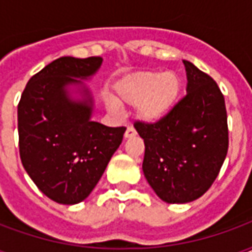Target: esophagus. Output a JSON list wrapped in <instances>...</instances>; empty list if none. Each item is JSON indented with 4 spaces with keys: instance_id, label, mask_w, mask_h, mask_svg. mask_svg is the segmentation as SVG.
I'll use <instances>...</instances> for the list:
<instances>
[{
    "instance_id": "34e87169",
    "label": "esophagus",
    "mask_w": 252,
    "mask_h": 252,
    "mask_svg": "<svg viewBox=\"0 0 252 252\" xmlns=\"http://www.w3.org/2000/svg\"><path fill=\"white\" fill-rule=\"evenodd\" d=\"M133 136H136V131H135V128H133V126H128L126 133H124V137H126V139H131V137Z\"/></svg>"
}]
</instances>
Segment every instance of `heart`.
Instances as JSON below:
<instances>
[{
  "instance_id": "b5f03b06",
  "label": "heart",
  "mask_w": 252,
  "mask_h": 252,
  "mask_svg": "<svg viewBox=\"0 0 252 252\" xmlns=\"http://www.w3.org/2000/svg\"><path fill=\"white\" fill-rule=\"evenodd\" d=\"M116 93L121 104L137 106L140 120L154 124L169 116L178 104L182 79L174 71H139L119 83ZM108 105L113 112L117 109L113 99Z\"/></svg>"
}]
</instances>
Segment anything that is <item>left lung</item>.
<instances>
[{
    "instance_id": "1",
    "label": "left lung",
    "mask_w": 252,
    "mask_h": 252,
    "mask_svg": "<svg viewBox=\"0 0 252 252\" xmlns=\"http://www.w3.org/2000/svg\"><path fill=\"white\" fill-rule=\"evenodd\" d=\"M186 95L163 120L137 121L144 140L143 173L159 198L186 204L215 182L228 151L227 110L217 83L184 61Z\"/></svg>"
}]
</instances>
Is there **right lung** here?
<instances>
[{
	"mask_svg": "<svg viewBox=\"0 0 252 252\" xmlns=\"http://www.w3.org/2000/svg\"><path fill=\"white\" fill-rule=\"evenodd\" d=\"M101 64L99 57L59 58L31 78L21 94L20 158L41 193L58 204L88 198L123 142L124 126L92 120L94 99L83 81Z\"/></svg>",
	"mask_w": 252,
	"mask_h": 252,
	"instance_id": "add662e5",
	"label": "right lung"
}]
</instances>
